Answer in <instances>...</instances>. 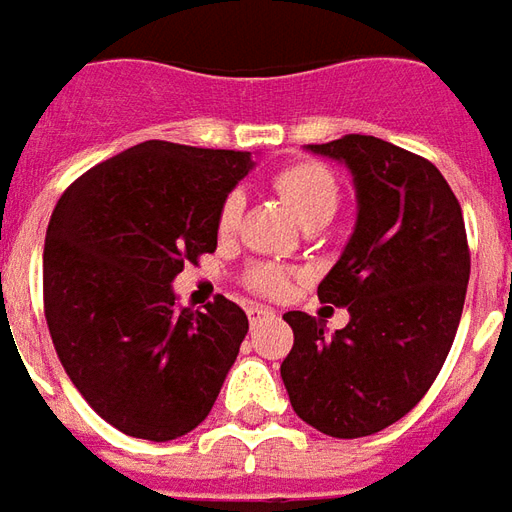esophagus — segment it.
I'll list each match as a JSON object with an SVG mask.
<instances>
[{
  "label": "esophagus",
  "mask_w": 512,
  "mask_h": 512,
  "mask_svg": "<svg viewBox=\"0 0 512 512\" xmlns=\"http://www.w3.org/2000/svg\"><path fill=\"white\" fill-rule=\"evenodd\" d=\"M246 315H249V323L257 326V323H263L266 318H271L274 312L268 310V307H257V304H252V307H246Z\"/></svg>",
  "instance_id": "obj_1"
}]
</instances>
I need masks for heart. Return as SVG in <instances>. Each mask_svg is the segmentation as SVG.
Segmentation results:
<instances>
[{
	"instance_id": "1",
	"label": "heart",
	"mask_w": 512,
	"mask_h": 512,
	"mask_svg": "<svg viewBox=\"0 0 512 512\" xmlns=\"http://www.w3.org/2000/svg\"><path fill=\"white\" fill-rule=\"evenodd\" d=\"M271 183H274L279 197L288 202V208L299 219L301 227L326 224L337 211V200H340L337 180L332 178L329 169L315 164V161H299V164L279 169ZM241 208H244V197L233 191L222 202L219 233H233L238 227V219H241ZM249 285L260 293H266V296H279L288 288V277L277 266H255L249 271Z\"/></svg>"
}]
</instances>
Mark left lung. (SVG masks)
I'll return each mask as SVG.
<instances>
[{"mask_svg": "<svg viewBox=\"0 0 512 512\" xmlns=\"http://www.w3.org/2000/svg\"><path fill=\"white\" fill-rule=\"evenodd\" d=\"M307 150L354 178V233L318 285L351 321L326 334L288 312L293 348L279 373L307 425L359 439L406 417L439 376L469 285L466 227L444 175L403 147L348 134Z\"/></svg>", "mask_w": 512, "mask_h": 512, "instance_id": "1", "label": "left lung"}]
</instances>
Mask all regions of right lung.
I'll list each match as a JSON object with an SVG mask.
<instances>
[{"label": "right lung", "instance_id": "add662e5", "mask_svg": "<svg viewBox=\"0 0 512 512\" xmlns=\"http://www.w3.org/2000/svg\"><path fill=\"white\" fill-rule=\"evenodd\" d=\"M252 167L244 150L150 139L84 172L51 213V340L73 386L126 436L180 439L219 397L246 312L224 296L178 307L172 279L216 249L222 202Z\"/></svg>", "mask_w": 512, "mask_h": 512}]
</instances>
